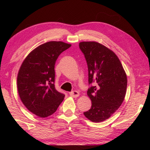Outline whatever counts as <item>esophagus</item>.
I'll list each match as a JSON object with an SVG mask.
<instances>
[{
	"instance_id": "obj_1",
	"label": "esophagus",
	"mask_w": 150,
	"mask_h": 150,
	"mask_svg": "<svg viewBox=\"0 0 150 150\" xmlns=\"http://www.w3.org/2000/svg\"><path fill=\"white\" fill-rule=\"evenodd\" d=\"M69 95L71 96V97L77 98L79 96V93L77 91H72V92L69 93Z\"/></svg>"
}]
</instances>
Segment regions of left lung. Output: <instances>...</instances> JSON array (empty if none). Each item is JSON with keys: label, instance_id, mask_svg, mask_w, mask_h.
<instances>
[{"label": "left lung", "instance_id": "obj_1", "mask_svg": "<svg viewBox=\"0 0 150 150\" xmlns=\"http://www.w3.org/2000/svg\"><path fill=\"white\" fill-rule=\"evenodd\" d=\"M79 48L87 61L88 72L87 95L92 102L84 115L93 122L110 118L120 107L126 93L127 77L112 51L96 42H82Z\"/></svg>", "mask_w": 150, "mask_h": 150}]
</instances>
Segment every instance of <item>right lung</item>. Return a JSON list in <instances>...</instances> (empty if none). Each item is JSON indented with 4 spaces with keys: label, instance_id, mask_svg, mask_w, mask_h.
<instances>
[{
    "label": "right lung",
    "instance_id": "1",
    "mask_svg": "<svg viewBox=\"0 0 150 150\" xmlns=\"http://www.w3.org/2000/svg\"><path fill=\"white\" fill-rule=\"evenodd\" d=\"M71 45L52 41L39 45L25 58L17 77L18 95L22 103L40 118L54 114L65 95L55 88V64L59 55Z\"/></svg>",
    "mask_w": 150,
    "mask_h": 150
}]
</instances>
